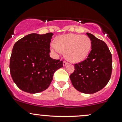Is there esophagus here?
<instances>
[{
    "label": "esophagus",
    "mask_w": 122,
    "mask_h": 122,
    "mask_svg": "<svg viewBox=\"0 0 122 122\" xmlns=\"http://www.w3.org/2000/svg\"><path fill=\"white\" fill-rule=\"evenodd\" d=\"M68 64V62H66V61H63V66H66Z\"/></svg>",
    "instance_id": "34e87169"
}]
</instances>
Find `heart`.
I'll use <instances>...</instances> for the list:
<instances>
[{
    "instance_id": "obj_1",
    "label": "heart",
    "mask_w": 122,
    "mask_h": 122,
    "mask_svg": "<svg viewBox=\"0 0 122 122\" xmlns=\"http://www.w3.org/2000/svg\"><path fill=\"white\" fill-rule=\"evenodd\" d=\"M92 43L85 35L69 34L59 36L56 42L51 44V49L56 55L66 51V57L72 62L83 61L90 51Z\"/></svg>"
}]
</instances>
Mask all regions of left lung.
<instances>
[{
  "label": "left lung",
  "mask_w": 122,
  "mask_h": 122,
  "mask_svg": "<svg viewBox=\"0 0 122 122\" xmlns=\"http://www.w3.org/2000/svg\"><path fill=\"white\" fill-rule=\"evenodd\" d=\"M92 50L87 59L74 64L70 76L72 86L78 92L93 94L104 88L110 80L112 71V56L105 42L87 32Z\"/></svg>",
  "instance_id": "8db88e82"
}]
</instances>
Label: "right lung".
Listing matches in <instances>:
<instances>
[{
  "mask_svg": "<svg viewBox=\"0 0 122 122\" xmlns=\"http://www.w3.org/2000/svg\"><path fill=\"white\" fill-rule=\"evenodd\" d=\"M52 33L29 34L15 44L10 59V72L21 90L31 94L48 88L62 61L50 56Z\"/></svg>",
  "mask_w": 122,
  "mask_h": 122,
  "instance_id": "obj_1",
  "label": "right lung"
}]
</instances>
